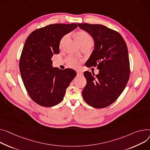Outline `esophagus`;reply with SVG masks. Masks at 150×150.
<instances>
[{"label":"esophagus","instance_id":"1","mask_svg":"<svg viewBox=\"0 0 150 150\" xmlns=\"http://www.w3.org/2000/svg\"><path fill=\"white\" fill-rule=\"evenodd\" d=\"M83 75V73L80 71H78L77 72V76H81Z\"/></svg>","mask_w":150,"mask_h":150}]
</instances>
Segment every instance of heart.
<instances>
[{
  "label": "heart",
  "instance_id": "b5f03b06",
  "mask_svg": "<svg viewBox=\"0 0 150 150\" xmlns=\"http://www.w3.org/2000/svg\"><path fill=\"white\" fill-rule=\"evenodd\" d=\"M68 37H69V35H66L64 36L62 38V39L61 40L60 43H59V46H60L61 47H62L64 46L66 41L68 38ZM76 38L78 40V42L79 43V44L81 45V46H82L83 45H86V44L93 45V40L92 37H91V35L86 31H78L76 34ZM67 63L68 66L72 68L76 69L79 67L78 61L73 57H68L67 59Z\"/></svg>",
  "mask_w": 150,
  "mask_h": 150
}]
</instances>
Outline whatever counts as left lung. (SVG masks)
<instances>
[{"label":"left lung","mask_w":150,"mask_h":150,"mask_svg":"<svg viewBox=\"0 0 150 150\" xmlns=\"http://www.w3.org/2000/svg\"><path fill=\"white\" fill-rule=\"evenodd\" d=\"M78 26L94 41V50L85 65L99 69L98 75L84 72L87 83L82 95L89 105L105 108L121 95L129 79L127 46L120 34L104 25L78 23Z\"/></svg>","instance_id":"left-lung-1"}]
</instances>
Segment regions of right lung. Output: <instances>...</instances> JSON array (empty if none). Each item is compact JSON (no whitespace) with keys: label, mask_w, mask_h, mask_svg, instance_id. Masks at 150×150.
Returning <instances> with one entry per match:
<instances>
[{"label":"right lung","mask_w":150,"mask_h":150,"mask_svg":"<svg viewBox=\"0 0 150 150\" xmlns=\"http://www.w3.org/2000/svg\"><path fill=\"white\" fill-rule=\"evenodd\" d=\"M77 27L76 23L49 25L35 30L25 41L20 72L29 96L40 105L49 107L60 103L76 75L72 69L53 67L51 58L59 53V43L64 35Z\"/></svg>","instance_id":"right-lung-1"}]
</instances>
